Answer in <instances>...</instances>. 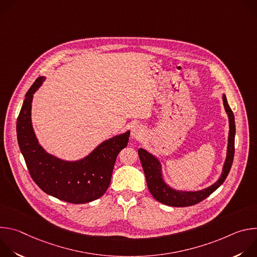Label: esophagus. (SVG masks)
Listing matches in <instances>:
<instances>
[{
    "instance_id": "obj_1",
    "label": "esophagus",
    "mask_w": 257,
    "mask_h": 257,
    "mask_svg": "<svg viewBox=\"0 0 257 257\" xmlns=\"http://www.w3.org/2000/svg\"><path fill=\"white\" fill-rule=\"evenodd\" d=\"M143 135H144V130L140 125L135 124L131 127V137L132 138L140 139V138H142Z\"/></svg>"
}]
</instances>
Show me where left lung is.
I'll use <instances>...</instances> for the list:
<instances>
[{
    "label": "left lung",
    "mask_w": 257,
    "mask_h": 257,
    "mask_svg": "<svg viewBox=\"0 0 257 257\" xmlns=\"http://www.w3.org/2000/svg\"><path fill=\"white\" fill-rule=\"evenodd\" d=\"M223 102L225 106V111L229 118V136H228V146H227V156L222 169L221 176L218 177L217 181L214 182L210 186L201 189V190H177L171 187L166 182L163 174L162 163L160 160L153 154L149 153L144 149L138 150V156L141 161V165L145 174L146 183L152 195L158 201L176 207H184L194 205L206 197H208L212 192H214L219 186H221L226 180L234 160L235 153V117L229 106L226 94H223Z\"/></svg>",
    "instance_id": "left-lung-1"
}]
</instances>
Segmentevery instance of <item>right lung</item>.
<instances>
[{"label":"right lung","instance_id":"add662e5","mask_svg":"<svg viewBox=\"0 0 257 257\" xmlns=\"http://www.w3.org/2000/svg\"><path fill=\"white\" fill-rule=\"evenodd\" d=\"M46 80H35L25 94L17 119V139L33 181L44 192L60 200L82 204L93 201L108 188L118 154L127 146L130 130L100 142L87 156L67 161L48 153L40 144L31 121L33 94Z\"/></svg>","mask_w":257,"mask_h":257}]
</instances>
